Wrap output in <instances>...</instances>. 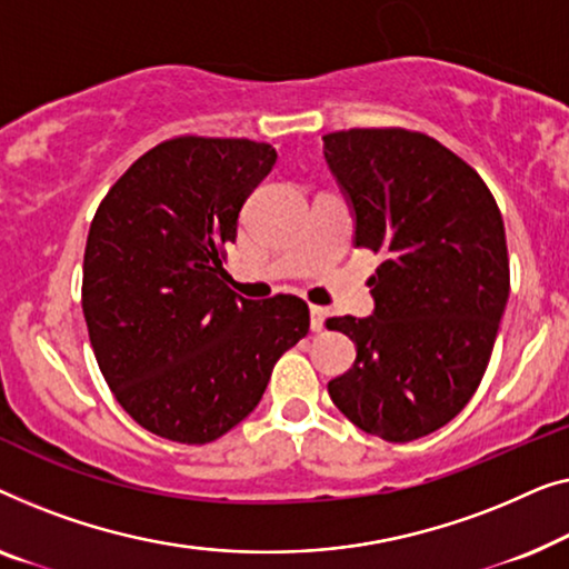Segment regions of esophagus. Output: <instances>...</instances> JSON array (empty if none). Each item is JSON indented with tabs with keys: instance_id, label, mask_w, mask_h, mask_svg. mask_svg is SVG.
I'll list each match as a JSON object with an SVG mask.
<instances>
[{
	"instance_id": "obj_1",
	"label": "esophagus",
	"mask_w": 569,
	"mask_h": 569,
	"mask_svg": "<svg viewBox=\"0 0 569 569\" xmlns=\"http://www.w3.org/2000/svg\"><path fill=\"white\" fill-rule=\"evenodd\" d=\"M309 317H311V330H315V332L322 330L327 311L322 307H309Z\"/></svg>"
}]
</instances>
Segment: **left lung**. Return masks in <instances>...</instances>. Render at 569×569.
I'll use <instances>...</instances> for the list:
<instances>
[{
	"mask_svg": "<svg viewBox=\"0 0 569 569\" xmlns=\"http://www.w3.org/2000/svg\"><path fill=\"white\" fill-rule=\"evenodd\" d=\"M356 213V247L381 254L373 315L332 317L356 363L327 383L366 433L407 443L443 428L490 363L510 293L506 227L490 188L441 141L407 128L322 136Z\"/></svg>",
	"mask_w": 569,
	"mask_h": 569,
	"instance_id": "8db88e82",
	"label": "left lung"
}]
</instances>
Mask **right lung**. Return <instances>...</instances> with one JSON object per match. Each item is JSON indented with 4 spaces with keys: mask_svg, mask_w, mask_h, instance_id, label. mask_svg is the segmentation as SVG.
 Here are the masks:
<instances>
[{
    "mask_svg": "<svg viewBox=\"0 0 569 569\" xmlns=\"http://www.w3.org/2000/svg\"><path fill=\"white\" fill-rule=\"evenodd\" d=\"M276 157L250 139L162 141L118 178L90 223L82 311L94 358L118 405L167 441L229 433L309 332L299 296L242 299L223 270V244Z\"/></svg>",
    "mask_w": 569,
    "mask_h": 569,
    "instance_id": "right-lung-1",
    "label": "right lung"
}]
</instances>
